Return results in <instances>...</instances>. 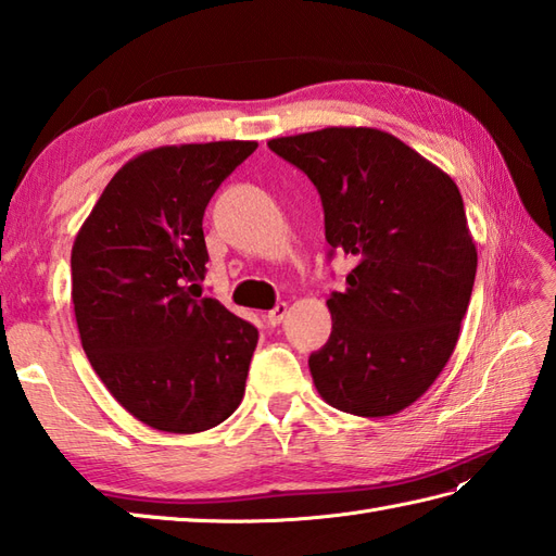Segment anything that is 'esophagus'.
<instances>
[{
    "label": "esophagus",
    "mask_w": 556,
    "mask_h": 556,
    "mask_svg": "<svg viewBox=\"0 0 556 556\" xmlns=\"http://www.w3.org/2000/svg\"><path fill=\"white\" fill-rule=\"evenodd\" d=\"M287 313H289L287 303H279V305H275V308H271V311L267 313V325H271V327L281 325V320H285Z\"/></svg>",
    "instance_id": "esophagus-1"
}]
</instances>
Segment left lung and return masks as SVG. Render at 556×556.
<instances>
[{"instance_id": "left-lung-1", "label": "left lung", "mask_w": 556, "mask_h": 556, "mask_svg": "<svg viewBox=\"0 0 556 556\" xmlns=\"http://www.w3.org/2000/svg\"><path fill=\"white\" fill-rule=\"evenodd\" d=\"M267 146L308 174L327 243L356 263L346 291L327 299L332 334L308 358L317 392L353 416H394L444 370L468 311L478 251L458 186L380 128L329 126Z\"/></svg>"}]
</instances>
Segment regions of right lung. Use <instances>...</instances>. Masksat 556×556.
Listing matches in <instances>:
<instances>
[{
  "instance_id": "add662e5",
  "label": "right lung",
  "mask_w": 556,
  "mask_h": 556,
  "mask_svg": "<svg viewBox=\"0 0 556 556\" xmlns=\"http://www.w3.org/2000/svg\"><path fill=\"white\" fill-rule=\"evenodd\" d=\"M255 140L162 146L112 176L71 251L83 351L110 394L150 428L193 434L239 408L257 329L200 299L203 215Z\"/></svg>"
}]
</instances>
